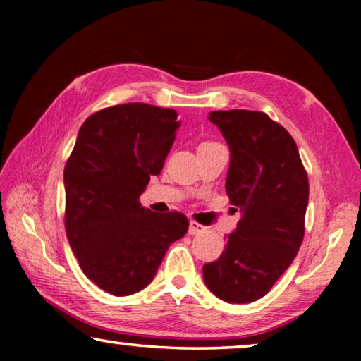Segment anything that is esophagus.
<instances>
[{"label":"esophagus","instance_id":"esophagus-1","mask_svg":"<svg viewBox=\"0 0 361 361\" xmlns=\"http://www.w3.org/2000/svg\"><path fill=\"white\" fill-rule=\"evenodd\" d=\"M205 231V226L199 224L197 221H189V229L188 232L191 235H195V234H202V232Z\"/></svg>","mask_w":361,"mask_h":361}]
</instances>
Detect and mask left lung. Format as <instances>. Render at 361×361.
<instances>
[{
	"label": "left lung",
	"instance_id": "1",
	"mask_svg": "<svg viewBox=\"0 0 361 361\" xmlns=\"http://www.w3.org/2000/svg\"><path fill=\"white\" fill-rule=\"evenodd\" d=\"M229 145L226 192L242 212L224 252L202 267L205 285L231 304L266 295L290 267L304 239L309 180L295 140L266 113L212 111Z\"/></svg>",
	"mask_w": 361,
	"mask_h": 361
}]
</instances>
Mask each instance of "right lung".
Returning a JSON list of instances; mask_svg holds the SVG:
<instances>
[{"label": "right lung", "mask_w": 361, "mask_h": 361, "mask_svg": "<svg viewBox=\"0 0 361 361\" xmlns=\"http://www.w3.org/2000/svg\"><path fill=\"white\" fill-rule=\"evenodd\" d=\"M176 116L138 102L100 109L84 121L66 161V237L82 272L109 295L149 285L167 248L188 232L183 213L140 204L175 142Z\"/></svg>", "instance_id": "right-lung-1"}]
</instances>
